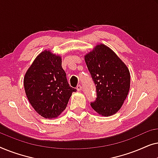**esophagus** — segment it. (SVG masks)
<instances>
[{"label":"esophagus","instance_id":"34e87169","mask_svg":"<svg viewBox=\"0 0 158 158\" xmlns=\"http://www.w3.org/2000/svg\"><path fill=\"white\" fill-rule=\"evenodd\" d=\"M76 89H77V91H81V90H82V86L81 85H78L77 86Z\"/></svg>","mask_w":158,"mask_h":158}]
</instances>
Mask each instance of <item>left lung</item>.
Instances as JSON below:
<instances>
[{
    "instance_id": "1",
    "label": "left lung",
    "mask_w": 158,
    "mask_h": 158,
    "mask_svg": "<svg viewBox=\"0 0 158 158\" xmlns=\"http://www.w3.org/2000/svg\"><path fill=\"white\" fill-rule=\"evenodd\" d=\"M84 57L96 85V101L90 106L99 115H114L122 108L128 95L130 88L128 68L103 44H97Z\"/></svg>"
}]
</instances>
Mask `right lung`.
<instances>
[{
    "instance_id": "right-lung-1",
    "label": "right lung",
    "mask_w": 158,
    "mask_h": 158,
    "mask_svg": "<svg viewBox=\"0 0 158 158\" xmlns=\"http://www.w3.org/2000/svg\"><path fill=\"white\" fill-rule=\"evenodd\" d=\"M26 95L34 109L45 118H57L76 89L68 83L62 57L51 50L39 54L23 77Z\"/></svg>"
}]
</instances>
